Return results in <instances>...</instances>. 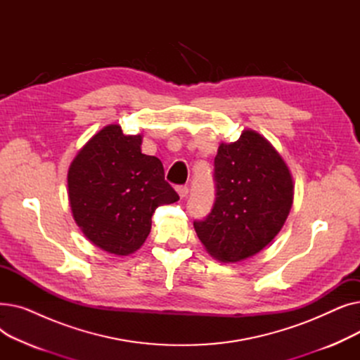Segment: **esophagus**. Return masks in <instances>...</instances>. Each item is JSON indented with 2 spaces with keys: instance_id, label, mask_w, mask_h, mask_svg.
<instances>
[{
  "instance_id": "1",
  "label": "esophagus",
  "mask_w": 360,
  "mask_h": 360,
  "mask_svg": "<svg viewBox=\"0 0 360 360\" xmlns=\"http://www.w3.org/2000/svg\"><path fill=\"white\" fill-rule=\"evenodd\" d=\"M176 191H178L179 197H181V198H184V197H186V195H188V193H190V188H188L186 185H181V186H178V188H176Z\"/></svg>"
}]
</instances>
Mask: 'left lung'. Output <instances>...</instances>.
<instances>
[{"mask_svg":"<svg viewBox=\"0 0 360 360\" xmlns=\"http://www.w3.org/2000/svg\"><path fill=\"white\" fill-rule=\"evenodd\" d=\"M216 200L194 221L197 236L221 262L247 259L276 238L293 202V179L277 150L258 132L243 129L221 143L214 158Z\"/></svg>","mask_w":360,"mask_h":360,"instance_id":"8db88e82","label":"left lung"}]
</instances>
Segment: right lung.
Listing matches in <instances>:
<instances>
[{
    "label": "right lung",
    "mask_w": 360,
    "mask_h": 360,
    "mask_svg": "<svg viewBox=\"0 0 360 360\" xmlns=\"http://www.w3.org/2000/svg\"><path fill=\"white\" fill-rule=\"evenodd\" d=\"M140 134L125 136L110 124L94 134L68 169V198L75 223L98 248L136 252L159 205L179 200L165 181L162 162L141 153Z\"/></svg>",
    "instance_id": "1"
}]
</instances>
